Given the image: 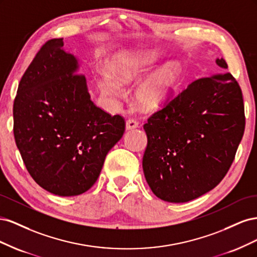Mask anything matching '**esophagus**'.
Here are the masks:
<instances>
[{
    "mask_svg": "<svg viewBox=\"0 0 257 257\" xmlns=\"http://www.w3.org/2000/svg\"><path fill=\"white\" fill-rule=\"evenodd\" d=\"M138 125H139V124H138L137 121H135V120H127L126 124H125V128H126V131H131V130L137 128Z\"/></svg>",
    "mask_w": 257,
    "mask_h": 257,
    "instance_id": "1",
    "label": "esophagus"
}]
</instances>
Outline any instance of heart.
<instances>
[{"label":"heart","mask_w":257,"mask_h":257,"mask_svg":"<svg viewBox=\"0 0 257 257\" xmlns=\"http://www.w3.org/2000/svg\"><path fill=\"white\" fill-rule=\"evenodd\" d=\"M158 59L154 50H137L120 54L111 66L112 77L102 73L97 77L98 87L105 95L119 98L123 95L121 85L137 83L150 71ZM181 77V65L176 61L166 62L138 83L134 103L144 111L157 110L168 99Z\"/></svg>","instance_id":"b5f03b06"}]
</instances>
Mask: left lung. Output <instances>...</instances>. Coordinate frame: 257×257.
Segmentation results:
<instances>
[{
    "instance_id": "8db88e82",
    "label": "left lung",
    "mask_w": 257,
    "mask_h": 257,
    "mask_svg": "<svg viewBox=\"0 0 257 257\" xmlns=\"http://www.w3.org/2000/svg\"><path fill=\"white\" fill-rule=\"evenodd\" d=\"M215 63L227 68L223 58ZM244 126L242 92L231 74L190 83L144 125L143 168L154 195L186 203L215 188L235 159Z\"/></svg>"
}]
</instances>
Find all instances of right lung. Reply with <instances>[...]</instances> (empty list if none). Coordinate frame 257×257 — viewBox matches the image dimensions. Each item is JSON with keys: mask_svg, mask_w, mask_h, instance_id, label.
Instances as JSON below:
<instances>
[{"mask_svg": "<svg viewBox=\"0 0 257 257\" xmlns=\"http://www.w3.org/2000/svg\"><path fill=\"white\" fill-rule=\"evenodd\" d=\"M50 40L36 53L14 102V136L34 181L54 195L76 196L94 184L107 153L125 130L91 100L78 60Z\"/></svg>", "mask_w": 257, "mask_h": 257, "instance_id": "right-lung-1", "label": "right lung"}]
</instances>
